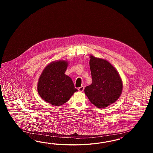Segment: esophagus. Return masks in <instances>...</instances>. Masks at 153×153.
Segmentation results:
<instances>
[{
    "label": "esophagus",
    "mask_w": 153,
    "mask_h": 153,
    "mask_svg": "<svg viewBox=\"0 0 153 153\" xmlns=\"http://www.w3.org/2000/svg\"><path fill=\"white\" fill-rule=\"evenodd\" d=\"M83 90H84V86H82L80 88H78V90H79V92H82Z\"/></svg>",
    "instance_id": "obj_1"
}]
</instances>
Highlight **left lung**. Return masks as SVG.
<instances>
[{
    "instance_id": "1",
    "label": "left lung",
    "mask_w": 153,
    "mask_h": 153,
    "mask_svg": "<svg viewBox=\"0 0 153 153\" xmlns=\"http://www.w3.org/2000/svg\"><path fill=\"white\" fill-rule=\"evenodd\" d=\"M92 83L84 91L90 102L97 108H105L116 102L123 84L116 68L107 60L90 56Z\"/></svg>"
}]
</instances>
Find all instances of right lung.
I'll return each mask as SVG.
<instances>
[{
	"mask_svg": "<svg viewBox=\"0 0 153 153\" xmlns=\"http://www.w3.org/2000/svg\"><path fill=\"white\" fill-rule=\"evenodd\" d=\"M68 63L65 60L53 62L43 70L37 83V91L43 100L54 106L68 102L77 91L69 76L65 74Z\"/></svg>",
	"mask_w": 153,
	"mask_h": 153,
	"instance_id": "obj_1",
	"label": "right lung"
}]
</instances>
